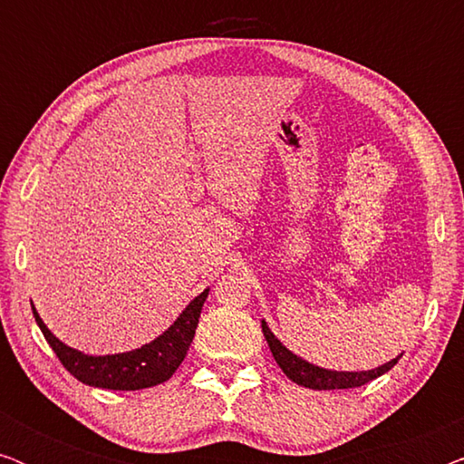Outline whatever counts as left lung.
Masks as SVG:
<instances>
[{
	"mask_svg": "<svg viewBox=\"0 0 464 464\" xmlns=\"http://www.w3.org/2000/svg\"><path fill=\"white\" fill-rule=\"evenodd\" d=\"M262 332L264 338L268 342L270 353L278 367L285 372V376L289 380H294L295 384L306 386V389L313 391H334V389H357V386H363L370 382V380L382 376L391 370L392 365L401 359V354L395 359H391L389 363L376 367V370H367V372H335V370H325V367L313 365L308 361H304L302 357H297L289 351L287 346H283V342L276 338L275 334L270 332V327L266 325V321H262Z\"/></svg>",
	"mask_w": 464,
	"mask_h": 464,
	"instance_id": "obj_1",
	"label": "left lung"
}]
</instances>
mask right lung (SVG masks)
<instances>
[{"label":"right lung","instance_id":"right-lung-1","mask_svg":"<svg viewBox=\"0 0 464 464\" xmlns=\"http://www.w3.org/2000/svg\"><path fill=\"white\" fill-rule=\"evenodd\" d=\"M208 295V289L196 295L192 302L188 304L186 310L177 316V321L170 325L162 335L151 340L150 344H143L141 348L129 353L118 354H103V357H92V354H84L75 348L63 344L50 329L44 325V321L37 314L34 304L35 323L40 325L44 338L56 357L63 363V367L78 378L80 382L88 386H97V389H110V391H139L150 389V386L162 384L173 376L181 361L186 359L192 344L196 327H198L200 310Z\"/></svg>","mask_w":464,"mask_h":464}]
</instances>
